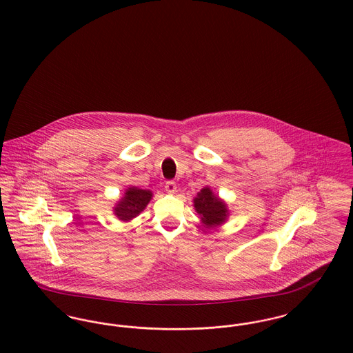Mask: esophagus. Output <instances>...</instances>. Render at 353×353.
Returning <instances> with one entry per match:
<instances>
[{
    "instance_id": "esophagus-1",
    "label": "esophagus",
    "mask_w": 353,
    "mask_h": 353,
    "mask_svg": "<svg viewBox=\"0 0 353 353\" xmlns=\"http://www.w3.org/2000/svg\"><path fill=\"white\" fill-rule=\"evenodd\" d=\"M165 190H166L168 193H174V192L177 190L176 183H174V181H168V183L165 184Z\"/></svg>"
}]
</instances>
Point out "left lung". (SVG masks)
<instances>
[{
    "mask_svg": "<svg viewBox=\"0 0 353 353\" xmlns=\"http://www.w3.org/2000/svg\"><path fill=\"white\" fill-rule=\"evenodd\" d=\"M193 205L196 212L200 215L201 223L207 228L223 224L228 216L227 204L220 200L210 187H205L197 193L193 199Z\"/></svg>",
    "mask_w": 353,
    "mask_h": 353,
    "instance_id": "1",
    "label": "left lung"
}]
</instances>
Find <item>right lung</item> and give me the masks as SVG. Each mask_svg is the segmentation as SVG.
<instances>
[{"mask_svg": "<svg viewBox=\"0 0 353 353\" xmlns=\"http://www.w3.org/2000/svg\"><path fill=\"white\" fill-rule=\"evenodd\" d=\"M152 192L149 190H139L132 187L125 192V196L114 207V214L119 220L129 221L138 216L149 204L152 199Z\"/></svg>", "mask_w": 353, "mask_h": 353, "instance_id": "add662e5", "label": "right lung"}]
</instances>
